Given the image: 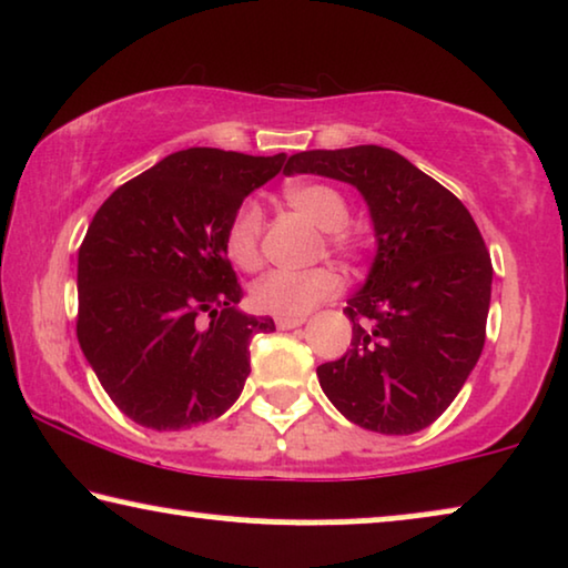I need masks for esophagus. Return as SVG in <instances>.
I'll return each mask as SVG.
<instances>
[{
	"label": "esophagus",
	"mask_w": 568,
	"mask_h": 568,
	"mask_svg": "<svg viewBox=\"0 0 568 568\" xmlns=\"http://www.w3.org/2000/svg\"><path fill=\"white\" fill-rule=\"evenodd\" d=\"M302 323H305V317H276V328L278 331H292Z\"/></svg>",
	"instance_id": "34e87169"
}]
</instances>
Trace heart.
I'll list each match as a JSON object with an SVG mask.
<instances>
[{
	"label": "heart",
	"instance_id": "1",
	"mask_svg": "<svg viewBox=\"0 0 568 568\" xmlns=\"http://www.w3.org/2000/svg\"><path fill=\"white\" fill-rule=\"evenodd\" d=\"M284 201L310 222L325 230V240L333 251H352L354 240L348 235V201L328 183H294L284 189ZM261 227L263 212L255 201H243L232 214L224 232V251L240 268H255L261 261ZM338 274L328 266L310 271H268L253 284L251 297L261 313L278 317H302L317 302L328 300L338 290Z\"/></svg>",
	"mask_w": 568,
	"mask_h": 568
}]
</instances>
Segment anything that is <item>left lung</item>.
<instances>
[{"mask_svg":"<svg viewBox=\"0 0 568 568\" xmlns=\"http://www.w3.org/2000/svg\"><path fill=\"white\" fill-rule=\"evenodd\" d=\"M352 183L377 253L346 300L352 348L317 367L323 393L362 429L414 434L445 414L476 367L491 305V255L463 201L377 144L292 154L284 175Z\"/></svg>","mask_w":568,"mask_h":568,"instance_id":"left-lung-1","label":"left lung"}]
</instances>
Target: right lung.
<instances>
[{
  "instance_id": "1",
  "label": "right lung",
  "mask_w": 568,
  "mask_h": 568,
  "mask_svg": "<svg viewBox=\"0 0 568 568\" xmlns=\"http://www.w3.org/2000/svg\"><path fill=\"white\" fill-rule=\"evenodd\" d=\"M284 160L191 146L131 178L92 216L77 255V341L131 422L189 429L243 393L251 338L276 325L237 310L243 286L224 232Z\"/></svg>"
}]
</instances>
